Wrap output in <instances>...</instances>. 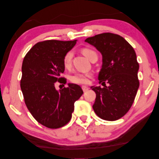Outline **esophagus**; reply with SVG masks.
Returning a JSON list of instances; mask_svg holds the SVG:
<instances>
[{
    "label": "esophagus",
    "instance_id": "34e87169",
    "mask_svg": "<svg viewBox=\"0 0 159 159\" xmlns=\"http://www.w3.org/2000/svg\"><path fill=\"white\" fill-rule=\"evenodd\" d=\"M82 90H83V91H84V92H86V91H88L89 87H87V86H82Z\"/></svg>",
    "mask_w": 159,
    "mask_h": 159
}]
</instances>
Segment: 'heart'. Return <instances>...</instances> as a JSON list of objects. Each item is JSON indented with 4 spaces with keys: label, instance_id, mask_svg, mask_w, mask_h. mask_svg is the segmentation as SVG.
<instances>
[{
    "label": "heart",
    "instance_id": "b5f03b06",
    "mask_svg": "<svg viewBox=\"0 0 159 159\" xmlns=\"http://www.w3.org/2000/svg\"><path fill=\"white\" fill-rule=\"evenodd\" d=\"M82 52L89 60H91V58L94 57V56H97L96 52L94 51L93 49L88 48V47L83 48L82 50ZM72 57H73V52H72V51H68V52L66 53L65 55H64L63 63V66L65 67L66 68H70L71 67ZM91 77V74L90 73H76L70 76V81L72 83H75V84H87L89 82V78Z\"/></svg>",
    "mask_w": 159,
    "mask_h": 159
}]
</instances>
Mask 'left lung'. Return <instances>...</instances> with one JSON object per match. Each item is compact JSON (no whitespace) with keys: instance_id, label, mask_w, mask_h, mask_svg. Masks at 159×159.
I'll return each mask as SVG.
<instances>
[{"instance_id":"obj_1","label":"left lung","mask_w":159,"mask_h":159,"mask_svg":"<svg viewBox=\"0 0 159 159\" xmlns=\"http://www.w3.org/2000/svg\"><path fill=\"white\" fill-rule=\"evenodd\" d=\"M85 42L95 47L102 57L98 80L105 86L91 87L96 94L93 109L102 119L116 121L129 112L140 85L135 52L123 37L111 33L88 38Z\"/></svg>"}]
</instances>
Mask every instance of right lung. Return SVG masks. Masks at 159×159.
<instances>
[{"label": "right lung", "instance_id": "right-lung-1", "mask_svg": "<svg viewBox=\"0 0 159 159\" xmlns=\"http://www.w3.org/2000/svg\"><path fill=\"white\" fill-rule=\"evenodd\" d=\"M77 40H49L35 44L25 56L20 82L24 102L35 120L49 129H58L70 121L74 103L83 94L82 88L68 84L59 91L55 84L66 83L61 77L65 67L63 59Z\"/></svg>", "mask_w": 159, "mask_h": 159}]
</instances>
